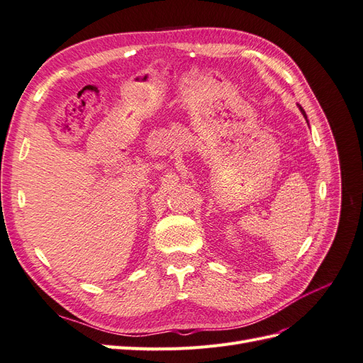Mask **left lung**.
<instances>
[{
	"mask_svg": "<svg viewBox=\"0 0 363 363\" xmlns=\"http://www.w3.org/2000/svg\"><path fill=\"white\" fill-rule=\"evenodd\" d=\"M298 107H300V111H301V113H303V116H304V118H306V121H307V116H306V112H304V111H303V107H301V106H300V104H298Z\"/></svg>",
	"mask_w": 363,
	"mask_h": 363,
	"instance_id": "obj_1",
	"label": "left lung"
}]
</instances>
